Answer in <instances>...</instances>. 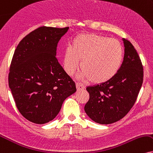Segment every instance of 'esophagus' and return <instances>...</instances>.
<instances>
[{
  "label": "esophagus",
  "mask_w": 153,
  "mask_h": 153,
  "mask_svg": "<svg viewBox=\"0 0 153 153\" xmlns=\"http://www.w3.org/2000/svg\"><path fill=\"white\" fill-rule=\"evenodd\" d=\"M76 86L77 91H82V90H84V88H85V86L83 85V84H80V83H76Z\"/></svg>",
  "instance_id": "34e87169"
}]
</instances>
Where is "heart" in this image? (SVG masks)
<instances>
[{"label":"heart","instance_id":"1","mask_svg":"<svg viewBox=\"0 0 153 153\" xmlns=\"http://www.w3.org/2000/svg\"><path fill=\"white\" fill-rule=\"evenodd\" d=\"M123 50L116 39L84 34L73 40L72 48H67L64 56L66 72L72 76L81 61L79 77L94 84H103L117 74L121 67Z\"/></svg>","mask_w":153,"mask_h":153}]
</instances>
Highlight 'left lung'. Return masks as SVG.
<instances>
[{
	"instance_id": "obj_1",
	"label": "left lung",
	"mask_w": 153,
	"mask_h": 153,
	"mask_svg": "<svg viewBox=\"0 0 153 153\" xmlns=\"http://www.w3.org/2000/svg\"><path fill=\"white\" fill-rule=\"evenodd\" d=\"M125 54L119 71L112 79L89 86L86 114L99 124H111L121 119L136 101L143 82V68L133 45L123 38Z\"/></svg>"
}]
</instances>
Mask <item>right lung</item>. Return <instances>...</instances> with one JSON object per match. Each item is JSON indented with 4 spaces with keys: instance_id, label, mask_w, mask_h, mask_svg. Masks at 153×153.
Instances as JSON below:
<instances>
[{
    "instance_id": "add662e5",
    "label": "right lung",
    "mask_w": 153,
    "mask_h": 153,
    "mask_svg": "<svg viewBox=\"0 0 153 153\" xmlns=\"http://www.w3.org/2000/svg\"><path fill=\"white\" fill-rule=\"evenodd\" d=\"M68 30L40 27L26 35L15 50L9 87L20 114L34 123L53 120L64 101L76 91L56 57L58 42Z\"/></svg>"
}]
</instances>
